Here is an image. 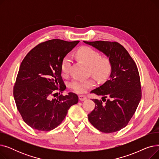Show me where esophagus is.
<instances>
[{
  "mask_svg": "<svg viewBox=\"0 0 159 159\" xmlns=\"http://www.w3.org/2000/svg\"><path fill=\"white\" fill-rule=\"evenodd\" d=\"M79 98L80 101H86L87 99V97L85 95H79Z\"/></svg>",
  "mask_w": 159,
  "mask_h": 159,
  "instance_id": "34e87169",
  "label": "esophagus"
}]
</instances>
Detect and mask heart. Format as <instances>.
<instances>
[{
    "mask_svg": "<svg viewBox=\"0 0 159 159\" xmlns=\"http://www.w3.org/2000/svg\"><path fill=\"white\" fill-rule=\"evenodd\" d=\"M76 57L82 62L89 66V71L98 81H104L110 75L112 70L111 61L107 58H102L101 54L89 46L80 48L76 53ZM72 59L67 55L62 61L61 71L64 75H68L71 70ZM95 86L92 79L86 80L75 79L70 83V88L77 93H84Z\"/></svg>",
    "mask_w": 159,
    "mask_h": 159,
    "instance_id": "obj_1",
    "label": "heart"
}]
</instances>
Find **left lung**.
<instances>
[{"label": "left lung", "mask_w": 159, "mask_h": 159, "mask_svg": "<svg viewBox=\"0 0 159 159\" xmlns=\"http://www.w3.org/2000/svg\"><path fill=\"white\" fill-rule=\"evenodd\" d=\"M84 43L104 53L112 65L110 79L91 91L102 96L105 103L92 99L95 106L88 115L89 121L103 133L118 131L127 126L141 99L140 80L137 65L127 50L116 42Z\"/></svg>", "instance_id": "obj_1"}]
</instances>
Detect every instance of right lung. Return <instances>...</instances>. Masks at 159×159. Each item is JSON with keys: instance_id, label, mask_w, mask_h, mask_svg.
<instances>
[{"instance_id": "right-lung-1", "label": "right lung", "mask_w": 159, "mask_h": 159, "mask_svg": "<svg viewBox=\"0 0 159 159\" xmlns=\"http://www.w3.org/2000/svg\"><path fill=\"white\" fill-rule=\"evenodd\" d=\"M79 43L61 39L44 42L33 48L21 62L13 97L23 120L33 129L44 131L55 129L70 107L78 102L75 93L64 96L59 93L56 96V91L64 90L61 77L63 58Z\"/></svg>"}]
</instances>
